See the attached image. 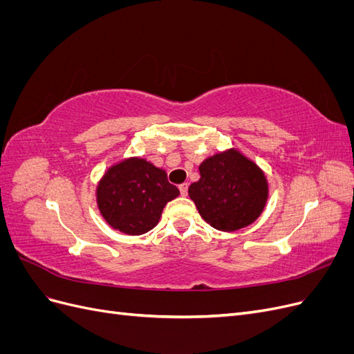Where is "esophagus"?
I'll use <instances>...</instances> for the list:
<instances>
[{
  "mask_svg": "<svg viewBox=\"0 0 354 354\" xmlns=\"http://www.w3.org/2000/svg\"><path fill=\"white\" fill-rule=\"evenodd\" d=\"M178 189H180V192H181V195L186 196V195H187L189 185H187V183H183V185H180V186H178Z\"/></svg>",
  "mask_w": 354,
  "mask_h": 354,
  "instance_id": "1",
  "label": "esophagus"
}]
</instances>
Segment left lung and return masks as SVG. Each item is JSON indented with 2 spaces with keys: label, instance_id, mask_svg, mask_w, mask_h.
Segmentation results:
<instances>
[{
  "label": "left lung",
  "instance_id": "8db88e82",
  "mask_svg": "<svg viewBox=\"0 0 354 354\" xmlns=\"http://www.w3.org/2000/svg\"><path fill=\"white\" fill-rule=\"evenodd\" d=\"M199 174L189 187V196L209 226L234 232L261 216L269 199L267 177L236 147L207 158L199 165Z\"/></svg>",
  "mask_w": 354,
  "mask_h": 354
}]
</instances>
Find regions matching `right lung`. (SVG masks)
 <instances>
[{
	"instance_id": "1",
	"label": "right lung",
	"mask_w": 354,
	"mask_h": 354,
	"mask_svg": "<svg viewBox=\"0 0 354 354\" xmlns=\"http://www.w3.org/2000/svg\"><path fill=\"white\" fill-rule=\"evenodd\" d=\"M178 195L180 190L169 183L165 169L138 156L111 165L95 189L106 223L131 236L152 230L167 203Z\"/></svg>"
}]
</instances>
